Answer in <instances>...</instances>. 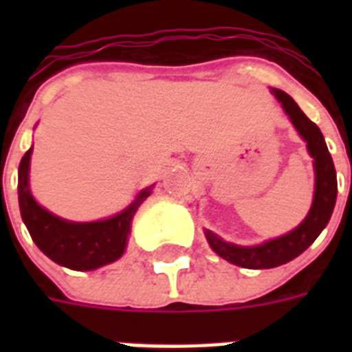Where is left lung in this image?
<instances>
[{
	"mask_svg": "<svg viewBox=\"0 0 352 352\" xmlns=\"http://www.w3.org/2000/svg\"><path fill=\"white\" fill-rule=\"evenodd\" d=\"M272 95L290 118L292 126L303 140L307 142V151L311 155L312 166H314V197L309 214L294 230L289 234L279 235L274 239H268L261 245L241 246L235 243H228L212 230L204 228V235L212 250L237 267L250 268V270H263V268H274L285 263L292 261L294 257L309 248L327 226L331 215H333L334 204H336V193H338V182H336V170H334L333 157L329 153L327 144L323 138L320 127L307 118V115L300 109V106L290 98L285 91L274 89Z\"/></svg>",
	"mask_w": 352,
	"mask_h": 352,
	"instance_id": "left-lung-1",
	"label": "left lung"
}]
</instances>
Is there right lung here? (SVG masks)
Instances as JSON below:
<instances>
[{
	"mask_svg": "<svg viewBox=\"0 0 352 352\" xmlns=\"http://www.w3.org/2000/svg\"><path fill=\"white\" fill-rule=\"evenodd\" d=\"M30 155H23L18 170V201L21 219L36 246L58 265L71 270H96L124 256L131 232L133 215L151 195L153 184L144 188L131 204L102 221L76 223L58 217L38 204L29 184Z\"/></svg>",
	"mask_w": 352,
	"mask_h": 352,
	"instance_id": "add662e5",
	"label": "right lung"
}]
</instances>
